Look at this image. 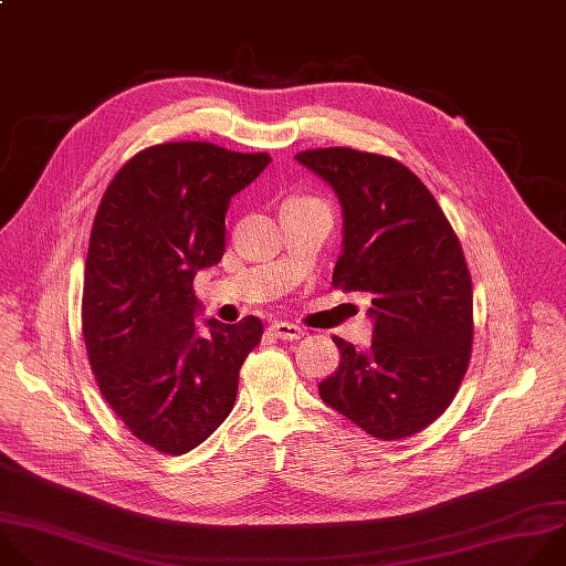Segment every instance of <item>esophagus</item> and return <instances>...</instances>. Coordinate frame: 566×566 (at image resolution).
<instances>
[{"instance_id":"esophagus-1","label":"esophagus","mask_w":566,"mask_h":566,"mask_svg":"<svg viewBox=\"0 0 566 566\" xmlns=\"http://www.w3.org/2000/svg\"><path fill=\"white\" fill-rule=\"evenodd\" d=\"M270 332L281 338V342H296V338L303 336V329L294 323H285V321H276L270 325Z\"/></svg>"}]
</instances>
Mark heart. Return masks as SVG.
<instances>
[{"label":"heart","instance_id":"heart-1","mask_svg":"<svg viewBox=\"0 0 566 566\" xmlns=\"http://www.w3.org/2000/svg\"><path fill=\"white\" fill-rule=\"evenodd\" d=\"M316 198H310V196H292L285 200V205H301V202H314Z\"/></svg>","mask_w":566,"mask_h":566}]
</instances>
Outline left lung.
I'll list each match as a JSON object with an SVG mask.
<instances>
[{"label": "left lung", "instance_id": "1", "mask_svg": "<svg viewBox=\"0 0 566 566\" xmlns=\"http://www.w3.org/2000/svg\"><path fill=\"white\" fill-rule=\"evenodd\" d=\"M344 207L332 285L373 296V346L332 336L342 364L321 399L381 441L412 437L455 399L473 350V283L462 243L399 160L350 147L296 154Z\"/></svg>", "mask_w": 566, "mask_h": 566}]
</instances>
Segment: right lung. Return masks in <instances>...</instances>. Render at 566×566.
<instances>
[{"mask_svg": "<svg viewBox=\"0 0 566 566\" xmlns=\"http://www.w3.org/2000/svg\"><path fill=\"white\" fill-rule=\"evenodd\" d=\"M211 143L138 151L95 211L82 334L95 384L123 423L163 455H185L232 412L263 323L209 318L196 332L193 276L224 254V211L270 163Z\"/></svg>", "mask_w": 566, "mask_h": 566, "instance_id": "obj_1", "label": "right lung"}]
</instances>
